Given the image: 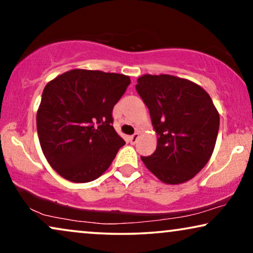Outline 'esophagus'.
Here are the masks:
<instances>
[{
	"label": "esophagus",
	"mask_w": 253,
	"mask_h": 253,
	"mask_svg": "<svg viewBox=\"0 0 253 253\" xmlns=\"http://www.w3.org/2000/svg\"><path fill=\"white\" fill-rule=\"evenodd\" d=\"M138 138H139V133H134V134H132V136L130 137V143H131V144H136L137 140H138Z\"/></svg>",
	"instance_id": "34e87169"
}]
</instances>
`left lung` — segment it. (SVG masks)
Instances as JSON below:
<instances>
[{
	"mask_svg": "<svg viewBox=\"0 0 253 253\" xmlns=\"http://www.w3.org/2000/svg\"><path fill=\"white\" fill-rule=\"evenodd\" d=\"M137 83L158 136L157 150L141 160L164 183L189 181L215 146L220 117L212 99L199 85L170 75H144Z\"/></svg>",
	"mask_w": 253,
	"mask_h": 253,
	"instance_id": "8db88e82",
	"label": "left lung"
}]
</instances>
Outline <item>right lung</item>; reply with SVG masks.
I'll return each instance as SVG.
<instances>
[{
  "label": "right lung",
  "instance_id": "1",
  "mask_svg": "<svg viewBox=\"0 0 253 253\" xmlns=\"http://www.w3.org/2000/svg\"><path fill=\"white\" fill-rule=\"evenodd\" d=\"M130 85L120 74L74 69L48 83L37 130L51 168L68 181L101 176L126 144L113 126V108Z\"/></svg>",
  "mask_w": 253,
  "mask_h": 253
}]
</instances>
